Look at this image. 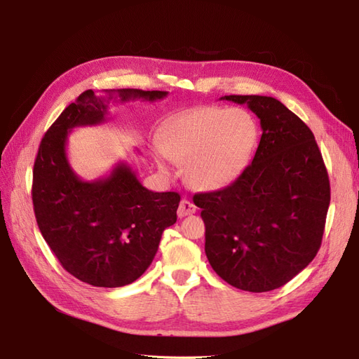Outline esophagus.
<instances>
[{
    "instance_id": "34e87169",
    "label": "esophagus",
    "mask_w": 359,
    "mask_h": 359,
    "mask_svg": "<svg viewBox=\"0 0 359 359\" xmlns=\"http://www.w3.org/2000/svg\"><path fill=\"white\" fill-rule=\"evenodd\" d=\"M196 205H194L191 201H189L187 198H184L178 206V217H186V215H191L196 212Z\"/></svg>"
}]
</instances>
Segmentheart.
Masks as SVG:
<instances>
[{
    "mask_svg": "<svg viewBox=\"0 0 359 359\" xmlns=\"http://www.w3.org/2000/svg\"><path fill=\"white\" fill-rule=\"evenodd\" d=\"M257 135V124L247 111L203 107L165 124L158 136L163 153L156 163L165 175L175 173L172 161L186 165V178L194 189H223L247 168Z\"/></svg>",
    "mask_w": 359,
    "mask_h": 359,
    "instance_id": "obj_1",
    "label": "heart"
}]
</instances>
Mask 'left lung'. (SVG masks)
I'll return each instance as SVG.
<instances>
[{
  "label": "left lung",
  "mask_w": 359,
  "mask_h": 359,
  "mask_svg": "<svg viewBox=\"0 0 359 359\" xmlns=\"http://www.w3.org/2000/svg\"><path fill=\"white\" fill-rule=\"evenodd\" d=\"M257 115L256 154L231 186L194 194L205 253L231 286L281 287L319 252L331 201L327 168L307 124L274 97L224 95Z\"/></svg>",
  "instance_id": "obj_1"
}]
</instances>
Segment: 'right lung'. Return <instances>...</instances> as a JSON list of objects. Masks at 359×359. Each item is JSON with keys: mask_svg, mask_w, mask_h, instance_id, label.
Masks as SVG:
<instances>
[{"mask_svg": "<svg viewBox=\"0 0 359 359\" xmlns=\"http://www.w3.org/2000/svg\"><path fill=\"white\" fill-rule=\"evenodd\" d=\"M106 94L83 91L49 127L34 161L31 194L39 229L62 268L91 286L121 287L153 262L163 231L177 222L181 196L145 189L127 163L91 182L73 172L66 154L70 130L106 121L114 94L121 102L168 95L132 88Z\"/></svg>", "mask_w": 359, "mask_h": 359, "instance_id": "right-lung-1", "label": "right lung"}]
</instances>
